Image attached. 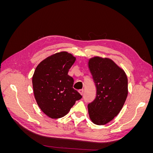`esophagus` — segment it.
Returning <instances> with one entry per match:
<instances>
[{"label":"esophagus","mask_w":153,"mask_h":153,"mask_svg":"<svg viewBox=\"0 0 153 153\" xmlns=\"http://www.w3.org/2000/svg\"><path fill=\"white\" fill-rule=\"evenodd\" d=\"M78 92H79V93L81 95H83V94H84V89H80V90L78 91Z\"/></svg>","instance_id":"34e87169"}]
</instances>
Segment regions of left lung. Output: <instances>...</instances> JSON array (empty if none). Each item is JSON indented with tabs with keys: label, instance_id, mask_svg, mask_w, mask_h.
Returning a JSON list of instances; mask_svg holds the SVG:
<instances>
[{
	"label": "left lung",
	"instance_id": "obj_1",
	"mask_svg": "<svg viewBox=\"0 0 153 153\" xmlns=\"http://www.w3.org/2000/svg\"><path fill=\"white\" fill-rule=\"evenodd\" d=\"M88 68L96 88V98L87 106L89 118L95 124L104 125L121 110L128 93V78L123 69L107 57L89 59Z\"/></svg>",
	"mask_w": 153,
	"mask_h": 153
}]
</instances>
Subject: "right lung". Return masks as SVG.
<instances>
[{"mask_svg":"<svg viewBox=\"0 0 153 153\" xmlns=\"http://www.w3.org/2000/svg\"><path fill=\"white\" fill-rule=\"evenodd\" d=\"M76 57L65 51L55 53L37 66L32 78L36 103L52 119L66 115L82 96L73 88V78L68 75Z\"/></svg>","mask_w":153,"mask_h":153,"instance_id":"add662e5","label":"right lung"}]
</instances>
